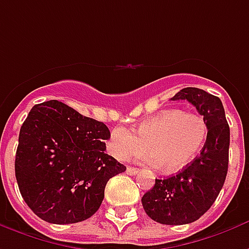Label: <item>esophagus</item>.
<instances>
[{
    "mask_svg": "<svg viewBox=\"0 0 249 249\" xmlns=\"http://www.w3.org/2000/svg\"><path fill=\"white\" fill-rule=\"evenodd\" d=\"M140 172L137 168H133V167H126V173L128 175H130V176H135V175H137V173Z\"/></svg>",
    "mask_w": 249,
    "mask_h": 249,
    "instance_id": "1",
    "label": "esophagus"
}]
</instances>
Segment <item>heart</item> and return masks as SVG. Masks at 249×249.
I'll use <instances>...</instances> for the list:
<instances>
[{"mask_svg": "<svg viewBox=\"0 0 249 249\" xmlns=\"http://www.w3.org/2000/svg\"><path fill=\"white\" fill-rule=\"evenodd\" d=\"M208 125L203 116L178 109H167L132 128H116L110 132L108 149L120 161L151 155L149 162L162 172L183 169L203 148Z\"/></svg>", "mask_w": 249, "mask_h": 249, "instance_id": "obj_1", "label": "heart"}]
</instances>
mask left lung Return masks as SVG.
<instances>
[{"label": "left lung", "mask_w": 249, "mask_h": 249, "mask_svg": "<svg viewBox=\"0 0 249 249\" xmlns=\"http://www.w3.org/2000/svg\"><path fill=\"white\" fill-rule=\"evenodd\" d=\"M171 100H187L204 117L208 136L203 149L181 172L156 178L141 203L160 224L183 225L200 219L214 203L228 172L230 126L219 97L198 88H184Z\"/></svg>", "instance_id": "1"}]
</instances>
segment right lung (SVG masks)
Masks as SVG:
<instances>
[{
	"label": "right lung",
	"instance_id": "1",
	"mask_svg": "<svg viewBox=\"0 0 249 249\" xmlns=\"http://www.w3.org/2000/svg\"><path fill=\"white\" fill-rule=\"evenodd\" d=\"M109 136L104 123L61 101L30 109L19 130L14 169L25 203L40 219L71 224L97 212L109 178L126 169L105 153Z\"/></svg>",
	"mask_w": 249,
	"mask_h": 249
}]
</instances>
